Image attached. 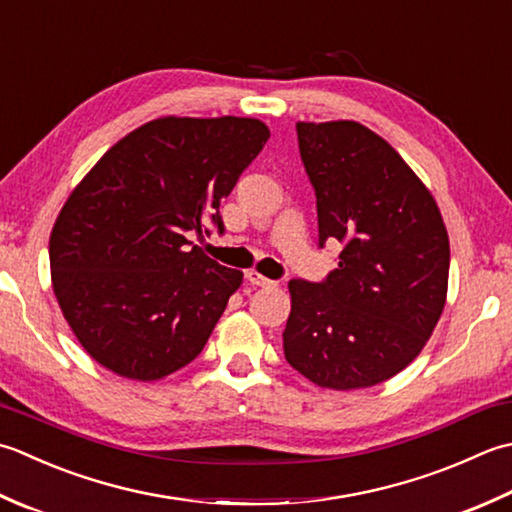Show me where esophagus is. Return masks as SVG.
I'll list each match as a JSON object with an SVG mask.
<instances>
[{"label": "esophagus", "instance_id": "obj_1", "mask_svg": "<svg viewBox=\"0 0 512 512\" xmlns=\"http://www.w3.org/2000/svg\"><path fill=\"white\" fill-rule=\"evenodd\" d=\"M246 279H248V282L253 284V286H262V288H268V286H273V284H275L273 279H268V277H264V275H259L257 270H248V273H246Z\"/></svg>", "mask_w": 512, "mask_h": 512}]
</instances>
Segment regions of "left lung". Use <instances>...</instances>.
Instances as JSON below:
<instances>
[{
  "mask_svg": "<svg viewBox=\"0 0 512 512\" xmlns=\"http://www.w3.org/2000/svg\"><path fill=\"white\" fill-rule=\"evenodd\" d=\"M317 199L319 248L342 244L322 282L290 279L286 362L322 388L382 384L422 353L448 290L450 246L428 188L357 122L297 124Z\"/></svg>",
  "mask_w": 512,
  "mask_h": 512,
  "instance_id": "left-lung-1",
  "label": "left lung"
}]
</instances>
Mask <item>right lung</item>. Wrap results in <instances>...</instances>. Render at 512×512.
<instances>
[{"label": "right lung", "instance_id": "1", "mask_svg": "<svg viewBox=\"0 0 512 512\" xmlns=\"http://www.w3.org/2000/svg\"><path fill=\"white\" fill-rule=\"evenodd\" d=\"M268 137L250 117L153 119L70 193L50 233V275L97 364L155 382L202 353L244 275L186 235H224L219 204Z\"/></svg>", "mask_w": 512, "mask_h": 512}]
</instances>
